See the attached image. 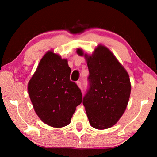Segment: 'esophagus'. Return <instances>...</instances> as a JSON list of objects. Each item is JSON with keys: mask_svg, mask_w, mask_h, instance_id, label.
<instances>
[{"mask_svg": "<svg viewBox=\"0 0 157 157\" xmlns=\"http://www.w3.org/2000/svg\"><path fill=\"white\" fill-rule=\"evenodd\" d=\"M77 84H78V86L81 89H82V84L81 81H78V82H77Z\"/></svg>", "mask_w": 157, "mask_h": 157, "instance_id": "1", "label": "esophagus"}]
</instances>
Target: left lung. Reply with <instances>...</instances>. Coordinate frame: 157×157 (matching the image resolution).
I'll list each match as a JSON object with an SVG mask.
<instances>
[{"mask_svg":"<svg viewBox=\"0 0 157 157\" xmlns=\"http://www.w3.org/2000/svg\"><path fill=\"white\" fill-rule=\"evenodd\" d=\"M79 55H84L78 49ZM89 71V89L83 98L89 123L105 129L114 125L126 109L131 93L129 75L107 48L98 46L91 56L84 54Z\"/></svg>","mask_w":157,"mask_h":157,"instance_id":"1","label":"left lung"}]
</instances>
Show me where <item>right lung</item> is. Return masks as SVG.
Instances as JSON below:
<instances>
[{
    "label": "right lung",
    "mask_w": 157,
    "mask_h": 157,
    "mask_svg": "<svg viewBox=\"0 0 157 157\" xmlns=\"http://www.w3.org/2000/svg\"><path fill=\"white\" fill-rule=\"evenodd\" d=\"M71 72L67 60L48 51L29 82L28 94L34 111L48 125H68L82 102L81 90L70 80Z\"/></svg>",
    "instance_id": "right-lung-1"
}]
</instances>
